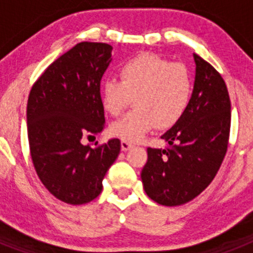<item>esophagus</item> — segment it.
I'll return each instance as SVG.
<instances>
[{
    "label": "esophagus",
    "mask_w": 253,
    "mask_h": 253,
    "mask_svg": "<svg viewBox=\"0 0 253 253\" xmlns=\"http://www.w3.org/2000/svg\"><path fill=\"white\" fill-rule=\"evenodd\" d=\"M131 146L133 144L130 142H128V140H122V151H128Z\"/></svg>",
    "instance_id": "1"
}]
</instances>
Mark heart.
<instances>
[{
  "label": "heart",
  "mask_w": 253,
  "mask_h": 253,
  "mask_svg": "<svg viewBox=\"0 0 253 253\" xmlns=\"http://www.w3.org/2000/svg\"><path fill=\"white\" fill-rule=\"evenodd\" d=\"M118 75L120 81L107 80L102 84V107L109 115L118 116L133 99L134 109L110 125L114 137L139 142L156 125L171 128L186 113L194 81L185 64L147 53L124 62Z\"/></svg>",
  "instance_id": "1"
}]
</instances>
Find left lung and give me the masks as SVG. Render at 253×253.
Masks as SVG:
<instances>
[{
    "label": "left lung",
    "instance_id": "obj_1",
    "mask_svg": "<svg viewBox=\"0 0 253 253\" xmlns=\"http://www.w3.org/2000/svg\"><path fill=\"white\" fill-rule=\"evenodd\" d=\"M193 97L180 122L163 134L166 148H147L142 169L147 195L161 205L176 207L193 200L215 177L227 153L231 100L220 73L200 55Z\"/></svg>",
    "mask_w": 253,
    "mask_h": 253
}]
</instances>
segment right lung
<instances>
[{
  "label": "right lung",
  "instance_id": "right-lung-1",
  "mask_svg": "<svg viewBox=\"0 0 253 253\" xmlns=\"http://www.w3.org/2000/svg\"><path fill=\"white\" fill-rule=\"evenodd\" d=\"M111 50L106 43L76 44L42 73L29 93L33 165L49 193L67 204H86L97 198L107 169L119 156V139L96 148L82 143L105 128L100 81Z\"/></svg>",
  "mask_w": 253,
  "mask_h": 253
}]
</instances>
